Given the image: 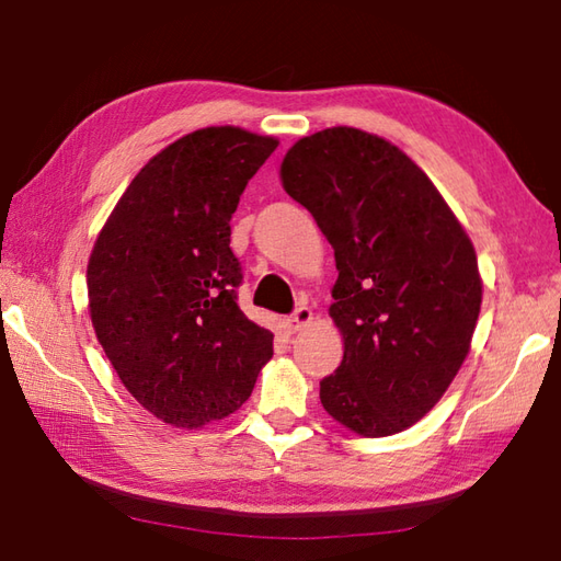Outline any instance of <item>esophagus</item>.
Returning <instances> with one entry per match:
<instances>
[{"label":"esophagus","instance_id":"obj_1","mask_svg":"<svg viewBox=\"0 0 561 561\" xmlns=\"http://www.w3.org/2000/svg\"><path fill=\"white\" fill-rule=\"evenodd\" d=\"M311 319H314V314H311V309L309 307H299L291 317L282 319V327H284V331H287V334H297V331H301L304 327L311 324Z\"/></svg>","mask_w":561,"mask_h":561}]
</instances>
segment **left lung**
<instances>
[{"mask_svg":"<svg viewBox=\"0 0 561 561\" xmlns=\"http://www.w3.org/2000/svg\"><path fill=\"white\" fill-rule=\"evenodd\" d=\"M279 178L339 270L329 317L344 360L319 383L321 405L364 438L411 428L458 376L478 324L468 232L433 180L374 133L336 126L299 138Z\"/></svg>","mask_w":561,"mask_h":561,"instance_id":"obj_1","label":"left lung"}]
</instances>
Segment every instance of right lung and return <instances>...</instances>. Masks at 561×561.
Here are the masks:
<instances>
[{
    "label": "right lung",
    "mask_w": 561,
    "mask_h": 561,
    "mask_svg": "<svg viewBox=\"0 0 561 561\" xmlns=\"http://www.w3.org/2000/svg\"><path fill=\"white\" fill-rule=\"evenodd\" d=\"M277 146L237 126L178 138L130 180L91 250L99 344L128 393L175 428L234 413L272 358V331L237 307L230 220Z\"/></svg>",
    "instance_id": "1"
}]
</instances>
